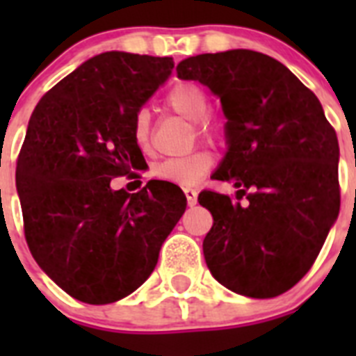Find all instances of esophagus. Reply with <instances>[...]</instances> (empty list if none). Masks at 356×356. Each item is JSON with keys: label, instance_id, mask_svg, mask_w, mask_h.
Here are the masks:
<instances>
[{"label": "esophagus", "instance_id": "1", "mask_svg": "<svg viewBox=\"0 0 356 356\" xmlns=\"http://www.w3.org/2000/svg\"><path fill=\"white\" fill-rule=\"evenodd\" d=\"M185 197H187V203L188 207H194L197 203V191H194V188H185Z\"/></svg>", "mask_w": 356, "mask_h": 356}]
</instances>
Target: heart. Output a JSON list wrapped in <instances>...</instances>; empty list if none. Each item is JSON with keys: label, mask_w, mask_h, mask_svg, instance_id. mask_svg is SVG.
<instances>
[{"label": "heart", "mask_w": 356, "mask_h": 356, "mask_svg": "<svg viewBox=\"0 0 356 356\" xmlns=\"http://www.w3.org/2000/svg\"><path fill=\"white\" fill-rule=\"evenodd\" d=\"M165 105L181 118L194 121L196 134L201 140L217 144L222 140V124L209 114L210 97L203 87L191 81L175 85L165 96ZM131 137L137 147L149 151L151 147V121L147 110H139L131 122ZM213 165L209 151L197 149L185 156L165 159L153 168V175L163 181H171L180 187H193L200 184Z\"/></svg>", "instance_id": "heart-1"}]
</instances>
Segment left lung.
<instances>
[{
  "label": "left lung",
  "mask_w": 356,
  "mask_h": 356,
  "mask_svg": "<svg viewBox=\"0 0 356 356\" xmlns=\"http://www.w3.org/2000/svg\"><path fill=\"white\" fill-rule=\"evenodd\" d=\"M176 72L221 99L228 151L213 178L234 181L237 200L250 201L200 194L213 217L203 241L207 266L237 294H284L310 271L339 216L335 130L316 94L264 53H205Z\"/></svg>",
  "instance_id": "left-lung-1"
}]
</instances>
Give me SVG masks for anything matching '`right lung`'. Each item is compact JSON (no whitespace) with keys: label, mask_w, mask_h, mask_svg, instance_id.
<instances>
[{"label":"right lung","mask_w":356,"mask_h":356,"mask_svg":"<svg viewBox=\"0 0 356 356\" xmlns=\"http://www.w3.org/2000/svg\"><path fill=\"white\" fill-rule=\"evenodd\" d=\"M172 67L169 56L102 53L31 114L15 169L24 237L40 269L74 300L106 305L139 289L184 216L187 200L175 184L151 180L135 194L110 187L146 163L131 122Z\"/></svg>","instance_id":"right-lung-1"}]
</instances>
